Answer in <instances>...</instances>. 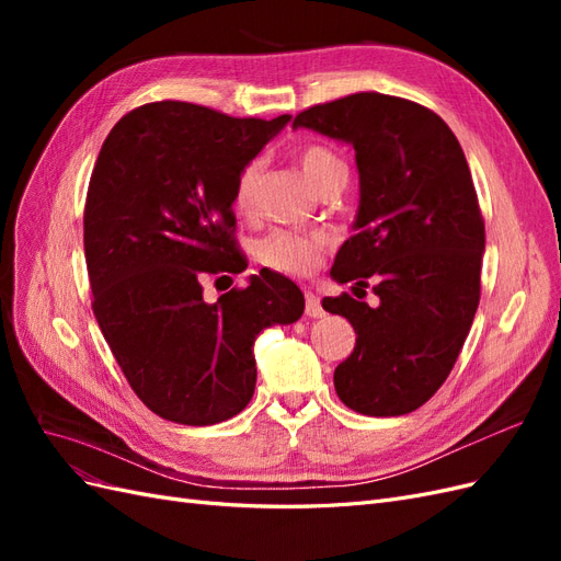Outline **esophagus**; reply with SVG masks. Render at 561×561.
Returning a JSON list of instances; mask_svg holds the SVG:
<instances>
[{
	"label": "esophagus",
	"instance_id": "obj_1",
	"mask_svg": "<svg viewBox=\"0 0 561 561\" xmlns=\"http://www.w3.org/2000/svg\"><path fill=\"white\" fill-rule=\"evenodd\" d=\"M304 299H307V307H304V313H307L309 318H322V316H325V311H322V307H320V299L311 290L304 293Z\"/></svg>",
	"mask_w": 561,
	"mask_h": 561
}]
</instances>
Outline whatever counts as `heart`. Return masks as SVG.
<instances>
[{"mask_svg": "<svg viewBox=\"0 0 561 561\" xmlns=\"http://www.w3.org/2000/svg\"><path fill=\"white\" fill-rule=\"evenodd\" d=\"M297 165L301 175L318 192L320 184L330 180L334 173L346 171L344 161L325 145H304L297 151ZM260 161H250L241 168L239 178L233 182L231 201L233 208L241 215H250L254 210V192H257L260 180ZM330 236L322 231H293V229H276L266 233L260 241L257 254L260 262L268 268L280 271V274L304 276L316 268L322 250L328 248Z\"/></svg>", "mask_w": 561, "mask_h": 561, "instance_id": "heart-1", "label": "heart"}]
</instances>
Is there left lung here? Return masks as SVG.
Returning a JSON list of instances; mask_svg holds the SVG:
<instances>
[{"mask_svg": "<svg viewBox=\"0 0 561 561\" xmlns=\"http://www.w3.org/2000/svg\"><path fill=\"white\" fill-rule=\"evenodd\" d=\"M353 145L360 175L355 233L330 276L379 297L322 299L355 346L334 369L336 396L365 416H402L445 383L480 304L484 219L449 126L428 107L383 93L313 105L293 128Z\"/></svg>", "mask_w": 561, "mask_h": 561, "instance_id": "1", "label": "left lung"}]
</instances>
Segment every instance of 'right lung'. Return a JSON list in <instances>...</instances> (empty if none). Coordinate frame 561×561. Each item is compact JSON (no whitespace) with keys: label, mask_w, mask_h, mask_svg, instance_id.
Listing matches in <instances>:
<instances>
[{"label":"right lung","mask_w":561,"mask_h":561,"mask_svg":"<svg viewBox=\"0 0 561 561\" xmlns=\"http://www.w3.org/2000/svg\"><path fill=\"white\" fill-rule=\"evenodd\" d=\"M287 122L163 100L128 112L100 149L83 208L93 313L135 396L165 421L213 426L245 410L254 339L304 313L276 271L203 297L206 278L248 268L233 182Z\"/></svg>","instance_id":"right-lung-1"}]
</instances>
